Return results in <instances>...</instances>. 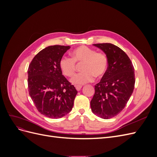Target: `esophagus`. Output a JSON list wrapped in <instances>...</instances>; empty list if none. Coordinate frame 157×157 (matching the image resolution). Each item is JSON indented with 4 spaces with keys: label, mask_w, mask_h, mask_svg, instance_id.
I'll use <instances>...</instances> for the list:
<instances>
[{
    "label": "esophagus",
    "mask_w": 157,
    "mask_h": 157,
    "mask_svg": "<svg viewBox=\"0 0 157 157\" xmlns=\"http://www.w3.org/2000/svg\"><path fill=\"white\" fill-rule=\"evenodd\" d=\"M75 88H76V90H77V91H80V90H81V88H82V86H77Z\"/></svg>",
    "instance_id": "obj_1"
}]
</instances>
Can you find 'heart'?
<instances>
[{
  "instance_id": "obj_1",
  "label": "heart",
  "mask_w": 157,
  "mask_h": 157,
  "mask_svg": "<svg viewBox=\"0 0 157 157\" xmlns=\"http://www.w3.org/2000/svg\"><path fill=\"white\" fill-rule=\"evenodd\" d=\"M72 58L63 57L59 61V67L62 73L67 77H72L77 70V63H83L80 73L71 79V82L80 86L94 80L95 75L102 77L105 73L108 60L107 56L101 52H96L86 46H81L71 52Z\"/></svg>"
}]
</instances>
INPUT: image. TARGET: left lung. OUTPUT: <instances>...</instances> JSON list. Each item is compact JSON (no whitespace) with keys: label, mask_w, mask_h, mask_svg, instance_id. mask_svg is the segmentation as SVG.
Masks as SVG:
<instances>
[{"label":"left lung","mask_w":157,"mask_h":157,"mask_svg":"<svg viewBox=\"0 0 157 157\" xmlns=\"http://www.w3.org/2000/svg\"><path fill=\"white\" fill-rule=\"evenodd\" d=\"M93 45L105 53L108 67L100 82L95 85L90 107L95 115L109 119L122 111L132 96L135 85L134 68L119 47L111 43Z\"/></svg>","instance_id":"left-lung-1"}]
</instances>
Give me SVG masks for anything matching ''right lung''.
<instances>
[{"label": "right lung", "instance_id": "obj_1", "mask_svg": "<svg viewBox=\"0 0 157 157\" xmlns=\"http://www.w3.org/2000/svg\"><path fill=\"white\" fill-rule=\"evenodd\" d=\"M70 48L60 45L46 47L34 57L27 71L32 100L38 111L50 118L67 115L72 110L77 94L59 67L60 59Z\"/></svg>", "mask_w": 157, "mask_h": 157}]
</instances>
